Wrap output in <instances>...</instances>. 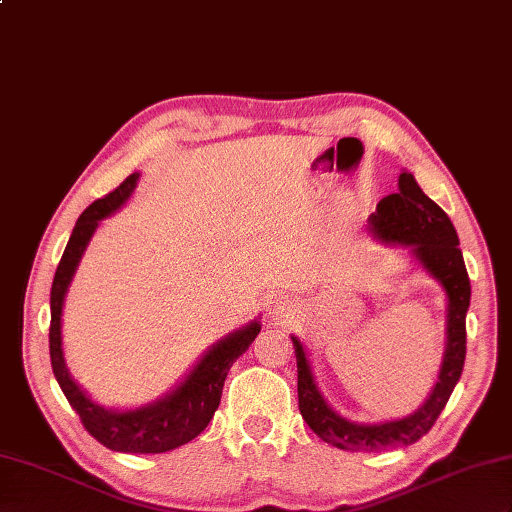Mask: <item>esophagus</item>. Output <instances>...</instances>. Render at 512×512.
<instances>
[{
  "label": "esophagus",
  "mask_w": 512,
  "mask_h": 512,
  "mask_svg": "<svg viewBox=\"0 0 512 512\" xmlns=\"http://www.w3.org/2000/svg\"><path fill=\"white\" fill-rule=\"evenodd\" d=\"M293 310H295L293 297H289V295L271 297V302H269V315L271 317L284 321V319H289L293 315Z\"/></svg>",
  "instance_id": "obj_1"
}]
</instances>
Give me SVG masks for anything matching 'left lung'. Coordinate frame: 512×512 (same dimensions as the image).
<instances>
[{
    "instance_id": "obj_1",
    "label": "left lung",
    "mask_w": 512,
    "mask_h": 512,
    "mask_svg": "<svg viewBox=\"0 0 512 512\" xmlns=\"http://www.w3.org/2000/svg\"><path fill=\"white\" fill-rule=\"evenodd\" d=\"M400 191L380 199L376 213L369 217L371 232L384 243H402L413 247V254L430 271V276L441 282L447 295V343L439 382L434 384L430 397L413 415L384 423H354L336 415L323 400L315 382L313 369L306 358L304 345L291 336L297 360V397L299 413L319 439L332 443L341 450L371 452L389 450V447L413 445L423 434H428L439 419L441 410L460 380L467 354V308L471 299V284L465 269L463 252L458 247V234L445 210L434 204L421 191L413 173H402Z\"/></svg>"
}]
</instances>
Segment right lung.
Returning a JSON list of instances; mask_svg holds the SVG:
<instances>
[{
  "label": "right lung",
  "mask_w": 512,
  "mask_h": 512,
  "mask_svg": "<svg viewBox=\"0 0 512 512\" xmlns=\"http://www.w3.org/2000/svg\"><path fill=\"white\" fill-rule=\"evenodd\" d=\"M139 173H132L123 180L115 191L95 199V202L80 215L71 239L62 254L49 306H52V323H49V358H52L54 376L60 384L62 393L80 415L82 426L93 439H97L108 450L128 452V454H160L176 450V447L193 441L199 432L213 419L215 410L221 402L223 382H226L232 363L239 358L260 332V323L254 319L249 326H243L210 347L204 358L193 367L184 382L178 384L162 400L147 404L136 410H108L95 404L80 386L71 380L69 371L62 358V339H60V317L62 302L69 289V282L76 273V267L89 245L99 221L112 215L123 202L132 195Z\"/></svg>",
  "instance_id": "1"
}]
</instances>
